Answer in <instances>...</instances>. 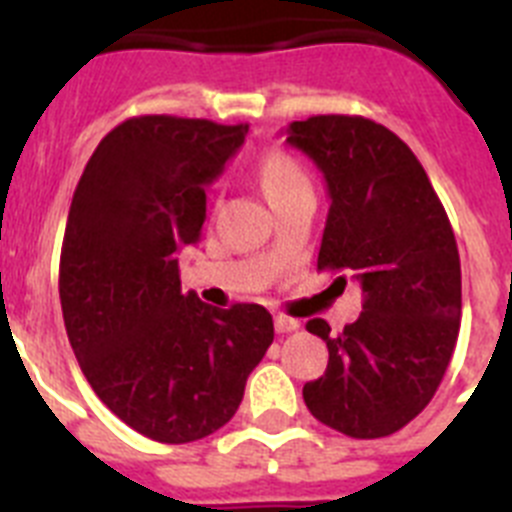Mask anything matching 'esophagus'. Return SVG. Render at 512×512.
<instances>
[{
  "mask_svg": "<svg viewBox=\"0 0 512 512\" xmlns=\"http://www.w3.org/2000/svg\"><path fill=\"white\" fill-rule=\"evenodd\" d=\"M274 328H277V333H295V330L300 328V320L287 318V315H277V318H274Z\"/></svg>",
  "mask_w": 512,
  "mask_h": 512,
  "instance_id": "34e87169",
  "label": "esophagus"
}]
</instances>
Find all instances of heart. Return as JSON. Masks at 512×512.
I'll list each match as a JSON object with an SVG mask.
<instances>
[{
  "label": "heart",
  "mask_w": 512,
  "mask_h": 512,
  "mask_svg": "<svg viewBox=\"0 0 512 512\" xmlns=\"http://www.w3.org/2000/svg\"><path fill=\"white\" fill-rule=\"evenodd\" d=\"M253 171H256V179H259L261 189H264L269 202H277L279 197L295 192V189L310 187L302 166L289 153L277 151V148L261 153Z\"/></svg>",
  "instance_id": "1"
}]
</instances>
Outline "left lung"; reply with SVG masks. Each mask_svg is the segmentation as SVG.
I'll return each mask as SVG.
<instances>
[{
  "instance_id": "left-lung-1",
  "label": "left lung",
  "mask_w": 512,
  "mask_h": 512,
  "mask_svg": "<svg viewBox=\"0 0 512 512\" xmlns=\"http://www.w3.org/2000/svg\"><path fill=\"white\" fill-rule=\"evenodd\" d=\"M287 143L318 166L330 197L318 269L364 292L359 320L330 333L328 369L302 387L320 423L351 438L400 431L431 402L461 323L454 230L428 174L392 130L359 115L289 122Z\"/></svg>"
}]
</instances>
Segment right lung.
<instances>
[{"instance_id":"right-lung-1","label":"right lung","mask_w":512,"mask_h":512,"mask_svg":"<svg viewBox=\"0 0 512 512\" xmlns=\"http://www.w3.org/2000/svg\"><path fill=\"white\" fill-rule=\"evenodd\" d=\"M246 133L130 117L104 135L71 200L58 274L71 348L99 400L153 441L223 428L274 341L266 307L220 310L179 282V251L202 235L205 189Z\"/></svg>"}]
</instances>
